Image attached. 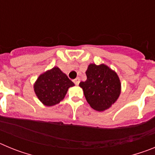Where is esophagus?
Masks as SVG:
<instances>
[{"label":"esophagus","mask_w":155,"mask_h":155,"mask_svg":"<svg viewBox=\"0 0 155 155\" xmlns=\"http://www.w3.org/2000/svg\"><path fill=\"white\" fill-rule=\"evenodd\" d=\"M74 84H76V85H78L79 83H80V78H75L74 80Z\"/></svg>","instance_id":"esophagus-1"}]
</instances>
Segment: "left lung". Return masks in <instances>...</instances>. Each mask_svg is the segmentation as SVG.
I'll return each mask as SVG.
<instances>
[{
  "label": "left lung",
  "instance_id": "left-lung-1",
  "mask_svg": "<svg viewBox=\"0 0 155 155\" xmlns=\"http://www.w3.org/2000/svg\"><path fill=\"white\" fill-rule=\"evenodd\" d=\"M87 80L80 82L87 103L94 110L102 112L117 101L121 83L116 71L102 64H90L85 72Z\"/></svg>",
  "mask_w": 155,
  "mask_h": 155
}]
</instances>
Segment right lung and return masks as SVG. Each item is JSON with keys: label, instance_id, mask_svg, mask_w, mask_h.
Wrapping results in <instances>:
<instances>
[{"label": "right lung", "instance_id": "obj_1", "mask_svg": "<svg viewBox=\"0 0 155 155\" xmlns=\"http://www.w3.org/2000/svg\"><path fill=\"white\" fill-rule=\"evenodd\" d=\"M74 86L58 67L41 74L34 84L37 98L46 106H53L62 101L68 88Z\"/></svg>", "mask_w": 155, "mask_h": 155}]
</instances>
